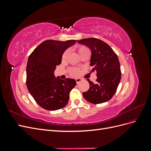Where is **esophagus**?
I'll return each instance as SVG.
<instances>
[{
	"label": "esophagus",
	"instance_id": "obj_1",
	"mask_svg": "<svg viewBox=\"0 0 151 151\" xmlns=\"http://www.w3.org/2000/svg\"><path fill=\"white\" fill-rule=\"evenodd\" d=\"M81 81H82V79H79V78H77V79H76V81L77 84H79Z\"/></svg>",
	"mask_w": 151,
	"mask_h": 151
}]
</instances>
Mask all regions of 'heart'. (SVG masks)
I'll return each instance as SVG.
<instances>
[{
    "label": "heart",
    "instance_id": "heart-1",
    "mask_svg": "<svg viewBox=\"0 0 151 151\" xmlns=\"http://www.w3.org/2000/svg\"><path fill=\"white\" fill-rule=\"evenodd\" d=\"M88 50V49L86 47H83V46L79 47L78 48V52H79L80 55H81V54H83L86 51V50ZM67 52H65L63 54L62 59H65L66 58V57H67ZM71 73H72V74L73 76H77V75H78V74H79V70L77 69V68H73V69H72V70H71Z\"/></svg>",
    "mask_w": 151,
    "mask_h": 151
}]
</instances>
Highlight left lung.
I'll list each match as a JSON object with an SVG mask.
<instances>
[{
  "instance_id": "1",
  "label": "left lung",
  "mask_w": 151,
  "mask_h": 151,
  "mask_svg": "<svg viewBox=\"0 0 151 151\" xmlns=\"http://www.w3.org/2000/svg\"><path fill=\"white\" fill-rule=\"evenodd\" d=\"M77 42L90 48L91 72H97L96 83L88 79L89 89L83 93V97L93 104L109 101L116 93L121 79L120 65L116 54L107 43L97 38H85Z\"/></svg>"
}]
</instances>
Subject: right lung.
I'll use <instances>...</instances> for the list:
<instances>
[{
    "mask_svg": "<svg viewBox=\"0 0 151 151\" xmlns=\"http://www.w3.org/2000/svg\"><path fill=\"white\" fill-rule=\"evenodd\" d=\"M75 40L66 42L49 40L36 47L29 55L26 66V85L32 97L40 106L49 111L65 107L69 93L76 85L73 79L56 77L54 70L60 64L65 50Z\"/></svg>",
    "mask_w": 151,
    "mask_h": 151,
    "instance_id": "add662e5",
    "label": "right lung"
}]
</instances>
